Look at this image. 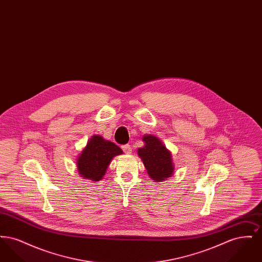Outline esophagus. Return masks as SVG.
Instances as JSON below:
<instances>
[{"instance_id":"34e87169","label":"esophagus","mask_w":262,"mask_h":262,"mask_svg":"<svg viewBox=\"0 0 262 262\" xmlns=\"http://www.w3.org/2000/svg\"><path fill=\"white\" fill-rule=\"evenodd\" d=\"M122 149L125 152V154H130L132 153V147L129 144H125L122 146Z\"/></svg>"}]
</instances>
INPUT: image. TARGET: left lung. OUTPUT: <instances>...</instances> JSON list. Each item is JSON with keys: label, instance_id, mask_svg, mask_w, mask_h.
Wrapping results in <instances>:
<instances>
[{"label": "left lung", "instance_id": "left-lung-1", "mask_svg": "<svg viewBox=\"0 0 262 262\" xmlns=\"http://www.w3.org/2000/svg\"><path fill=\"white\" fill-rule=\"evenodd\" d=\"M144 146L137 149L148 176L155 182H161L174 174V163L172 154L162 141L152 135L142 137Z\"/></svg>", "mask_w": 262, "mask_h": 262}]
</instances>
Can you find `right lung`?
I'll use <instances>...</instances> for the list:
<instances>
[{"label": "right lung", "mask_w": 262, "mask_h": 262, "mask_svg": "<svg viewBox=\"0 0 262 262\" xmlns=\"http://www.w3.org/2000/svg\"><path fill=\"white\" fill-rule=\"evenodd\" d=\"M123 154L122 149L101 136H93L76 160L78 174L91 181H100L113 158Z\"/></svg>", "instance_id": "obj_1"}]
</instances>
